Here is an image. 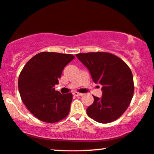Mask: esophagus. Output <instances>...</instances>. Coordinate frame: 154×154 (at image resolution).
<instances>
[{"label": "esophagus", "mask_w": 154, "mask_h": 154, "mask_svg": "<svg viewBox=\"0 0 154 154\" xmlns=\"http://www.w3.org/2000/svg\"><path fill=\"white\" fill-rule=\"evenodd\" d=\"M84 94H82V93H79V92H74L73 93V95L75 96H82Z\"/></svg>", "instance_id": "obj_1"}]
</instances>
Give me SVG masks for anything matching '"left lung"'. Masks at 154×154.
I'll return each instance as SVG.
<instances>
[{
    "instance_id": "left-lung-1",
    "label": "left lung",
    "mask_w": 154,
    "mask_h": 154,
    "mask_svg": "<svg viewBox=\"0 0 154 154\" xmlns=\"http://www.w3.org/2000/svg\"><path fill=\"white\" fill-rule=\"evenodd\" d=\"M87 67L93 81L102 87L101 98L94 96L87 109L90 118L100 123L117 120L128 109L134 94L132 71L119 57L110 53L91 52L76 54Z\"/></svg>"
}]
</instances>
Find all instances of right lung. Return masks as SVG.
<instances>
[{
  "label": "right lung",
  "instance_id": "right-lung-1",
  "mask_svg": "<svg viewBox=\"0 0 154 154\" xmlns=\"http://www.w3.org/2000/svg\"><path fill=\"white\" fill-rule=\"evenodd\" d=\"M74 58L72 54L42 52L32 57L20 72L18 89L22 101L41 121L55 123L69 114L72 94H61L54 86Z\"/></svg>",
  "mask_w": 154,
  "mask_h": 154
}]
</instances>
